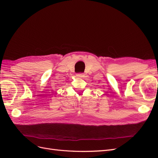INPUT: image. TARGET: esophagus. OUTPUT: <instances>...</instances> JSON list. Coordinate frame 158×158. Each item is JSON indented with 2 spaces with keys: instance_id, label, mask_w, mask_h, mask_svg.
Wrapping results in <instances>:
<instances>
[{
  "instance_id": "obj_1",
  "label": "esophagus",
  "mask_w": 158,
  "mask_h": 158,
  "mask_svg": "<svg viewBox=\"0 0 158 158\" xmlns=\"http://www.w3.org/2000/svg\"><path fill=\"white\" fill-rule=\"evenodd\" d=\"M76 76L78 78H83L84 76V74H76Z\"/></svg>"
}]
</instances>
